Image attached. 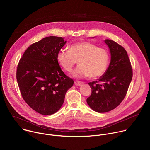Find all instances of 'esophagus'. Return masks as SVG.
Wrapping results in <instances>:
<instances>
[{
	"label": "esophagus",
	"instance_id": "esophagus-1",
	"mask_svg": "<svg viewBox=\"0 0 150 150\" xmlns=\"http://www.w3.org/2000/svg\"><path fill=\"white\" fill-rule=\"evenodd\" d=\"M83 83V82L80 81H77V80H76V81H74V84H75L76 86H80L82 85Z\"/></svg>",
	"mask_w": 150,
	"mask_h": 150
}]
</instances>
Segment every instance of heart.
I'll return each instance as SVG.
<instances>
[{
	"mask_svg": "<svg viewBox=\"0 0 150 150\" xmlns=\"http://www.w3.org/2000/svg\"><path fill=\"white\" fill-rule=\"evenodd\" d=\"M57 60L63 69L68 72L72 70L78 62L79 66L71 73L76 78L90 77L95 79L101 76L107 70L110 54L107 49L92 43L83 42L71 45L69 50H62Z\"/></svg>",
	"mask_w": 150,
	"mask_h": 150,
	"instance_id": "1",
	"label": "heart"
}]
</instances>
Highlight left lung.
I'll return each mask as SVG.
<instances>
[{
    "mask_svg": "<svg viewBox=\"0 0 150 150\" xmlns=\"http://www.w3.org/2000/svg\"><path fill=\"white\" fill-rule=\"evenodd\" d=\"M104 43L110 50V62L98 81L88 83L92 93L87 99L89 107L97 112H106L119 105L132 77L130 60L124 48L109 39Z\"/></svg>",
    "mask_w": 150,
    "mask_h": 150,
    "instance_id": "obj_1",
    "label": "left lung"
}]
</instances>
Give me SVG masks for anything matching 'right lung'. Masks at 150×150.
I'll return each mask as SVG.
<instances>
[{
	"mask_svg": "<svg viewBox=\"0 0 150 150\" xmlns=\"http://www.w3.org/2000/svg\"><path fill=\"white\" fill-rule=\"evenodd\" d=\"M66 43L62 37H46L30 46L18 64L16 79L22 97L32 109L44 115L60 110L67 91L74 83L57 60Z\"/></svg>",
	"mask_w": 150,
	"mask_h": 150,
	"instance_id": "obj_1",
	"label": "right lung"
}]
</instances>
